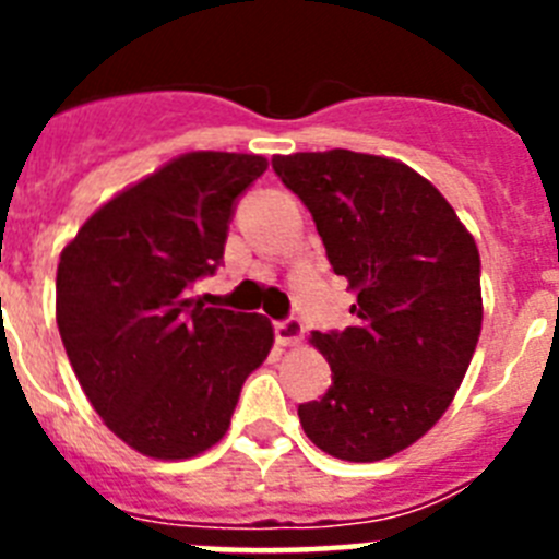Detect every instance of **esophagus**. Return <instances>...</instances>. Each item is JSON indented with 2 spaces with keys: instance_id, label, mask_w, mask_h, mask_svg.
<instances>
[{
  "instance_id": "obj_1",
  "label": "esophagus",
  "mask_w": 559,
  "mask_h": 559,
  "mask_svg": "<svg viewBox=\"0 0 559 559\" xmlns=\"http://www.w3.org/2000/svg\"><path fill=\"white\" fill-rule=\"evenodd\" d=\"M276 341H280V347H296L299 341H302L305 328L299 319H285V322H276Z\"/></svg>"
}]
</instances>
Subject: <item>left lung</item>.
I'll use <instances>...</instances> for the list:
<instances>
[{
	"instance_id": "1",
	"label": "left lung",
	"mask_w": 559,
	"mask_h": 559,
	"mask_svg": "<svg viewBox=\"0 0 559 559\" xmlns=\"http://www.w3.org/2000/svg\"><path fill=\"white\" fill-rule=\"evenodd\" d=\"M271 165L305 201L330 265L358 296L353 328L310 335L333 383L299 406V423L316 448L344 462L394 456L437 426L476 353V240L426 176L389 156L335 147Z\"/></svg>"
}]
</instances>
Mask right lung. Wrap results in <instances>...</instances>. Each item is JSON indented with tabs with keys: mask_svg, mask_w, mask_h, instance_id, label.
<instances>
[{
	"mask_svg": "<svg viewBox=\"0 0 559 559\" xmlns=\"http://www.w3.org/2000/svg\"><path fill=\"white\" fill-rule=\"evenodd\" d=\"M265 167L257 153H181L63 246V349L108 431L142 456L176 462L221 442L243 380L274 347L265 316L206 308L187 290L218 269L235 199Z\"/></svg>",
	"mask_w": 559,
	"mask_h": 559,
	"instance_id": "1",
	"label": "right lung"
}]
</instances>
